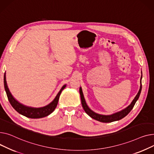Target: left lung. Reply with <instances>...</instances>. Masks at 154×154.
<instances>
[{
  "label": "left lung",
  "mask_w": 154,
  "mask_h": 154,
  "mask_svg": "<svg viewBox=\"0 0 154 154\" xmlns=\"http://www.w3.org/2000/svg\"><path fill=\"white\" fill-rule=\"evenodd\" d=\"M142 76L140 77V89L139 90V92L137 93V94L135 96V97H134V99H133V101H132V103H131V104L129 106H128L127 107L125 108L124 109L116 112L114 114H112L111 115H102V114H99L97 113L94 112V111H93L90 108L88 107V106L87 105L85 99L84 97V95L82 91V89H81V87L79 88V93H80V96H81V104H82V106L83 107V109L85 110V111L86 112L87 114H88L91 118L99 121L101 122H114V121H119L124 117L125 116H127L130 112L131 111L132 109V108L134 107L135 103L138 100V99L139 97L141 90H142Z\"/></svg>",
  "instance_id": "8db88e82"
}]
</instances>
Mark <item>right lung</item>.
<instances>
[{
  "label": "right lung",
  "mask_w": 154,
  "mask_h": 154,
  "mask_svg": "<svg viewBox=\"0 0 154 154\" xmlns=\"http://www.w3.org/2000/svg\"><path fill=\"white\" fill-rule=\"evenodd\" d=\"M4 83L5 90L9 102H10L11 104L12 105V106L14 107V109L19 114L31 119L42 118V117H46L50 115L51 113H52L53 111L55 109V108L58 104V99L61 91L65 88L66 86L65 85L62 86V88L60 90V91L56 96L55 98L54 99L53 101L51 102L49 104L42 107H29V106H25L20 103L13 97V96L11 93L10 91H9L7 86L5 73L4 74Z\"/></svg>",
  "instance_id": "add662e5"
}]
</instances>
